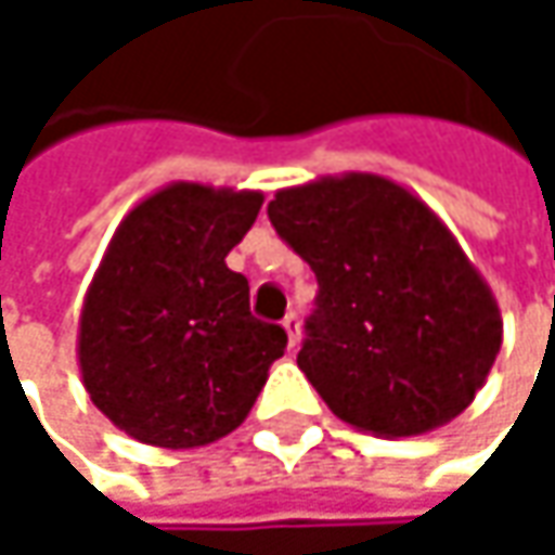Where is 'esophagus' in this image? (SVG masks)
I'll use <instances>...</instances> for the list:
<instances>
[{"mask_svg":"<svg viewBox=\"0 0 555 555\" xmlns=\"http://www.w3.org/2000/svg\"><path fill=\"white\" fill-rule=\"evenodd\" d=\"M282 327H285V334H288V350H295L298 340H301V321H298V314L288 311V314L282 318Z\"/></svg>","mask_w":555,"mask_h":555,"instance_id":"1","label":"esophagus"}]
</instances>
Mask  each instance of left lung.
Listing matches in <instances>:
<instances>
[{
	"label": "left lung",
	"mask_w": 555,
	"mask_h": 555,
	"mask_svg": "<svg viewBox=\"0 0 555 555\" xmlns=\"http://www.w3.org/2000/svg\"><path fill=\"white\" fill-rule=\"evenodd\" d=\"M267 211L318 279L298 370L327 408L376 437L463 414L499 357L501 314L447 224L373 172L282 189Z\"/></svg>",
	"instance_id": "8db88e82"
}]
</instances>
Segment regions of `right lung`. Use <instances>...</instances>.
<instances>
[{
	"label": "right lung",
	"instance_id": "right-lung-1",
	"mask_svg": "<svg viewBox=\"0 0 555 555\" xmlns=\"http://www.w3.org/2000/svg\"><path fill=\"white\" fill-rule=\"evenodd\" d=\"M260 192L172 182L118 224L79 314V370L92 404L128 437L192 450L250 414L285 331L250 314V285L224 257Z\"/></svg>",
	"mask_w": 555,
	"mask_h": 555
}]
</instances>
